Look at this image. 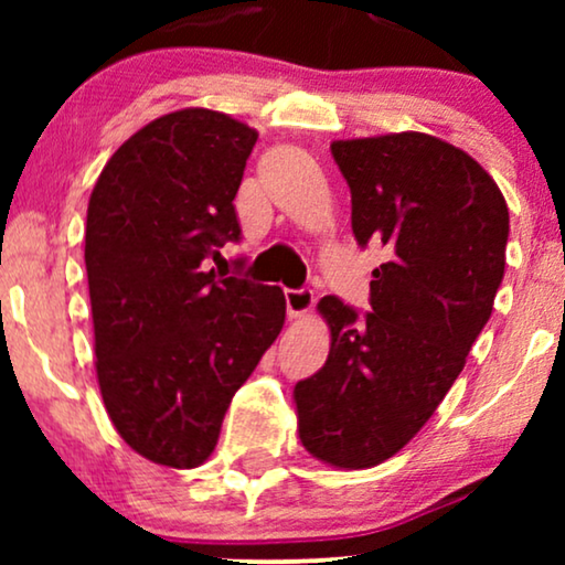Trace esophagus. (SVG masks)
Returning a JSON list of instances; mask_svg holds the SVG:
<instances>
[{
    "instance_id": "obj_1",
    "label": "esophagus",
    "mask_w": 565,
    "mask_h": 565,
    "mask_svg": "<svg viewBox=\"0 0 565 565\" xmlns=\"http://www.w3.org/2000/svg\"><path fill=\"white\" fill-rule=\"evenodd\" d=\"M313 290L311 288H288L285 290V306H288V316L290 319H300L306 311L313 308Z\"/></svg>"
}]
</instances>
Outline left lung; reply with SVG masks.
Masks as SVG:
<instances>
[{
    "label": "left lung",
    "instance_id": "1",
    "mask_svg": "<svg viewBox=\"0 0 565 565\" xmlns=\"http://www.w3.org/2000/svg\"><path fill=\"white\" fill-rule=\"evenodd\" d=\"M360 246H388L370 308L319 300L331 350L296 385L298 437L334 468H373L435 414L489 321L504 277L509 207L491 174L429 134L334 141Z\"/></svg>",
    "mask_w": 565,
    "mask_h": 565
}]
</instances>
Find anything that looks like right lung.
Wrapping results in <instances>:
<instances>
[{
    "instance_id": "right-lung-1",
    "label": "right lung",
    "mask_w": 565,
    "mask_h": 565,
    "mask_svg": "<svg viewBox=\"0 0 565 565\" xmlns=\"http://www.w3.org/2000/svg\"><path fill=\"white\" fill-rule=\"evenodd\" d=\"M254 143L246 122L188 107L130 136L92 190L84 262L99 393L118 435L159 466L207 460L285 323L277 285L211 269L242 236L234 198Z\"/></svg>"
}]
</instances>
